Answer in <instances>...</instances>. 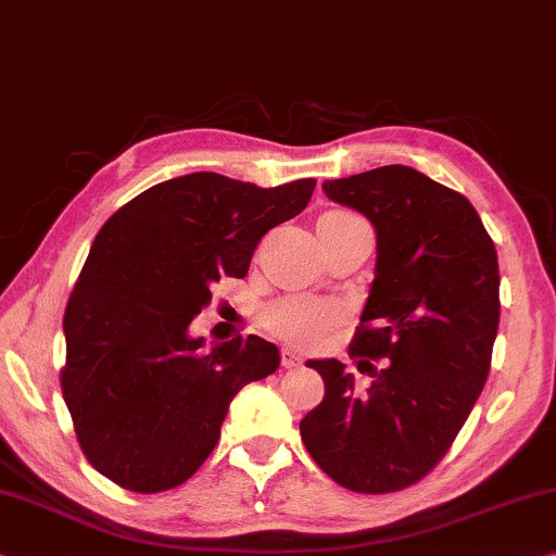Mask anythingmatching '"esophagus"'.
Returning a JSON list of instances; mask_svg holds the SVG:
<instances>
[{"mask_svg":"<svg viewBox=\"0 0 556 556\" xmlns=\"http://www.w3.org/2000/svg\"><path fill=\"white\" fill-rule=\"evenodd\" d=\"M280 364H283L286 368H295V366L303 364V358H301V353H298V351L283 349V351H280Z\"/></svg>","mask_w":556,"mask_h":556,"instance_id":"obj_1","label":"esophagus"}]
</instances>
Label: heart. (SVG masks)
<instances>
[{
	"label": "heart",
	"instance_id": "1",
	"mask_svg": "<svg viewBox=\"0 0 556 556\" xmlns=\"http://www.w3.org/2000/svg\"><path fill=\"white\" fill-rule=\"evenodd\" d=\"M345 220H358V215L345 213V211H331L320 215L318 225L324 223H345ZM263 324L270 333L291 343H316L326 333H331L333 328L341 324V311L336 305L318 301V298L308 295H291L280 298L265 305L263 311Z\"/></svg>",
	"mask_w": 556,
	"mask_h": 556
}]
</instances>
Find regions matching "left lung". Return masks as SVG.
I'll return each instance as SVG.
<instances>
[{
	"instance_id": "8db88e82",
	"label": "left lung",
	"mask_w": 556,
	"mask_h": 556,
	"mask_svg": "<svg viewBox=\"0 0 556 556\" xmlns=\"http://www.w3.org/2000/svg\"><path fill=\"white\" fill-rule=\"evenodd\" d=\"M324 190L376 228V278L349 345L374 381L358 393L341 361H308L326 393L301 439L336 484L399 492L444 458L484 389L498 328L494 240L462 192L414 167L383 165Z\"/></svg>"
}]
</instances>
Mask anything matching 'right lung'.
Wrapping results in <instances>:
<instances>
[{
  "label": "right lung",
  "mask_w": 556,
  "mask_h": 556,
  "mask_svg": "<svg viewBox=\"0 0 556 556\" xmlns=\"http://www.w3.org/2000/svg\"><path fill=\"white\" fill-rule=\"evenodd\" d=\"M316 180L258 188L218 173L152 185L102 225L64 308V404L102 477L138 494L180 486L220 439L230 401L270 376L261 336L203 351L188 333L223 276L308 205Z\"/></svg>",
  "instance_id": "obj_1"
}]
</instances>
